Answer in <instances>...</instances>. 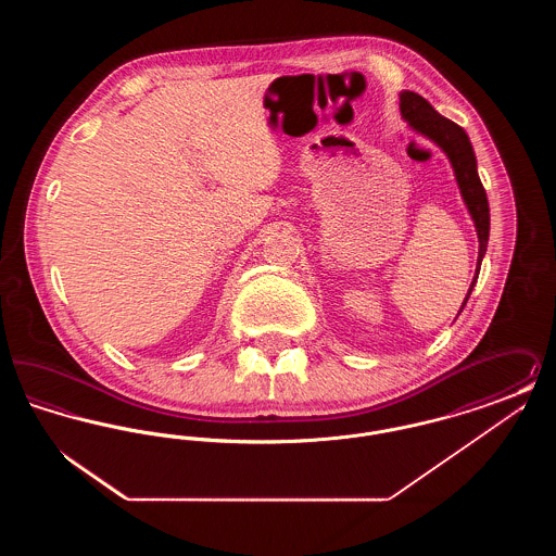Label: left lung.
Instances as JSON below:
<instances>
[{"mask_svg": "<svg viewBox=\"0 0 556 556\" xmlns=\"http://www.w3.org/2000/svg\"><path fill=\"white\" fill-rule=\"evenodd\" d=\"M400 112L417 131L424 132L429 139H433L448 154L456 181L460 187V193H463V198L467 202V208L476 220L477 236H479V258H477V275H479L481 258L485 254L488 238H490V206H488L485 189L481 186L479 175H477L476 154H473L471 141H469L467 132L463 131V127H458L446 116L438 114L433 106L419 93L404 91L400 96ZM477 275L473 277V283L469 288L465 302H463V308H465V304H467V300L473 291Z\"/></svg>", "mask_w": 556, "mask_h": 556, "instance_id": "obj_1", "label": "left lung"}]
</instances>
